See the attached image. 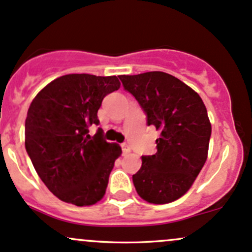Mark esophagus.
Listing matches in <instances>:
<instances>
[{"label":"esophagus","mask_w":252,"mask_h":252,"mask_svg":"<svg viewBox=\"0 0 252 252\" xmlns=\"http://www.w3.org/2000/svg\"><path fill=\"white\" fill-rule=\"evenodd\" d=\"M121 148H123V152H124V155H127V154H129V152H131V148H129V145L128 144H123V145H121Z\"/></svg>","instance_id":"1"}]
</instances>
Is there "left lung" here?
<instances>
[{"label":"left lung","instance_id":"obj_1","mask_svg":"<svg viewBox=\"0 0 252 252\" xmlns=\"http://www.w3.org/2000/svg\"><path fill=\"white\" fill-rule=\"evenodd\" d=\"M160 137L157 152L141 157L132 176L141 199L163 205L180 199L191 187L207 159L212 126L197 93L179 78L162 71L119 76Z\"/></svg>","mask_w":252,"mask_h":252}]
</instances>
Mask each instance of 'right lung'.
Segmentation results:
<instances>
[{
    "instance_id": "right-lung-1",
    "label": "right lung",
    "mask_w": 252,
    "mask_h": 252,
    "mask_svg": "<svg viewBox=\"0 0 252 252\" xmlns=\"http://www.w3.org/2000/svg\"><path fill=\"white\" fill-rule=\"evenodd\" d=\"M120 88L117 76L70 73L41 89L25 123V146L35 171L62 201L90 206L106 193L118 144L103 139L97 111L104 96Z\"/></svg>"
}]
</instances>
